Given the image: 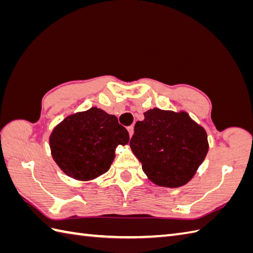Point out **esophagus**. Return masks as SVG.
<instances>
[{
    "instance_id": "obj_1",
    "label": "esophagus",
    "mask_w": 253,
    "mask_h": 253,
    "mask_svg": "<svg viewBox=\"0 0 253 253\" xmlns=\"http://www.w3.org/2000/svg\"><path fill=\"white\" fill-rule=\"evenodd\" d=\"M127 130H128V132H129V136L131 137V136L133 135V126H129V127H128Z\"/></svg>"
}]
</instances>
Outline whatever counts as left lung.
Segmentation results:
<instances>
[{
  "label": "left lung",
  "instance_id": "obj_1",
  "mask_svg": "<svg viewBox=\"0 0 253 253\" xmlns=\"http://www.w3.org/2000/svg\"><path fill=\"white\" fill-rule=\"evenodd\" d=\"M138 121L131 151L153 184L177 188L190 181L209 151L206 129L185 111L152 109Z\"/></svg>",
  "mask_w": 253,
  "mask_h": 253
}]
</instances>
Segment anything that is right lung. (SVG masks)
<instances>
[{
    "label": "right lung",
    "instance_id": "add662e5",
    "mask_svg": "<svg viewBox=\"0 0 253 253\" xmlns=\"http://www.w3.org/2000/svg\"><path fill=\"white\" fill-rule=\"evenodd\" d=\"M49 141L58 168L74 179L88 181L110 169L116 147L127 144L129 135L116 116L91 107L64 118Z\"/></svg>",
    "mask_w": 253,
    "mask_h": 253
}]
</instances>
